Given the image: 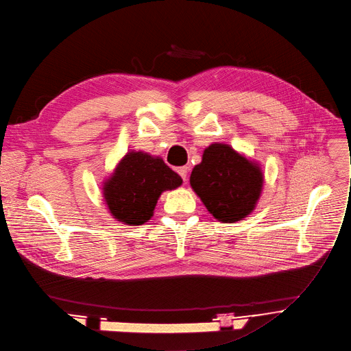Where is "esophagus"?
I'll return each mask as SVG.
<instances>
[{"label": "esophagus", "mask_w": 351, "mask_h": 351, "mask_svg": "<svg viewBox=\"0 0 351 351\" xmlns=\"http://www.w3.org/2000/svg\"><path fill=\"white\" fill-rule=\"evenodd\" d=\"M177 173L180 174V177H181L184 181H187V177H189V167H178V169H177Z\"/></svg>", "instance_id": "obj_1"}]
</instances>
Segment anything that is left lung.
Wrapping results in <instances>:
<instances>
[{
    "instance_id": "left-lung-1",
    "label": "left lung",
    "mask_w": 351,
    "mask_h": 351,
    "mask_svg": "<svg viewBox=\"0 0 351 351\" xmlns=\"http://www.w3.org/2000/svg\"><path fill=\"white\" fill-rule=\"evenodd\" d=\"M263 182L261 164L225 143L210 144L190 177L191 189L205 208L223 223H234L252 214Z\"/></svg>"
}]
</instances>
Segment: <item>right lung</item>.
<instances>
[{"instance_id": "obj_1", "label": "right lung", "mask_w": 351, "mask_h": 351, "mask_svg": "<svg viewBox=\"0 0 351 351\" xmlns=\"http://www.w3.org/2000/svg\"><path fill=\"white\" fill-rule=\"evenodd\" d=\"M181 177L158 156L128 152L103 181L101 194L110 215L125 225L146 223L164 191L178 189Z\"/></svg>"}]
</instances>
